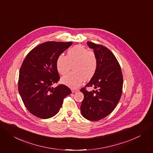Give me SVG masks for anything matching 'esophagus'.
Masks as SVG:
<instances>
[{"mask_svg":"<svg viewBox=\"0 0 153 153\" xmlns=\"http://www.w3.org/2000/svg\"><path fill=\"white\" fill-rule=\"evenodd\" d=\"M71 91H72L73 93H76V92L78 91L79 90H77V89H75V88H73V89H71Z\"/></svg>","mask_w":153,"mask_h":153,"instance_id":"obj_1","label":"esophagus"}]
</instances>
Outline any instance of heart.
<instances>
[{"mask_svg": "<svg viewBox=\"0 0 153 153\" xmlns=\"http://www.w3.org/2000/svg\"><path fill=\"white\" fill-rule=\"evenodd\" d=\"M73 65V72L61 79L63 84L71 88L79 87L84 80L88 81L95 75L98 66L96 53L82 45H76L69 49L66 56L60 55L56 60L57 71L65 75Z\"/></svg>", "mask_w": 153, "mask_h": 153, "instance_id": "heart-1", "label": "heart"}]
</instances>
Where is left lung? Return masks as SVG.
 Here are the masks:
<instances>
[{"instance_id": "8db88e82", "label": "left lung", "mask_w": 153, "mask_h": 153, "mask_svg": "<svg viewBox=\"0 0 153 153\" xmlns=\"http://www.w3.org/2000/svg\"><path fill=\"white\" fill-rule=\"evenodd\" d=\"M87 45L94 50L98 60L94 76L85 87H95L96 91L88 92L81 88L84 98L80 106L81 114L90 121H98L117 107L122 94L123 77L120 65L114 53L106 47L88 41Z\"/></svg>"}]
</instances>
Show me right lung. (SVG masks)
<instances>
[{
	"label": "right lung",
	"instance_id": "right-lung-1",
	"mask_svg": "<svg viewBox=\"0 0 153 153\" xmlns=\"http://www.w3.org/2000/svg\"><path fill=\"white\" fill-rule=\"evenodd\" d=\"M72 42L48 41L33 48L27 55L19 70L18 91L29 112L47 119L56 115L63 99L71 93L70 88L53 84L60 80L56 68L58 57Z\"/></svg>",
	"mask_w": 153,
	"mask_h": 153
}]
</instances>
